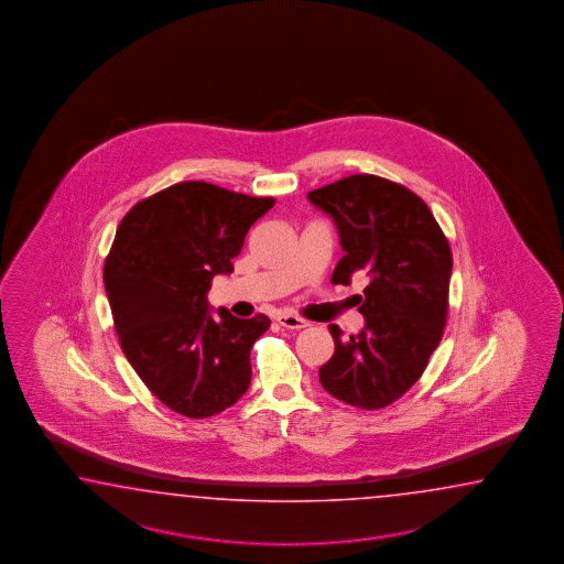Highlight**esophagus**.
Returning <instances> with one entry per match:
<instances>
[{"label":"esophagus","mask_w":564,"mask_h":564,"mask_svg":"<svg viewBox=\"0 0 564 564\" xmlns=\"http://www.w3.org/2000/svg\"><path fill=\"white\" fill-rule=\"evenodd\" d=\"M276 321L280 323V326L290 328V330H300V328H306V326H308V321H304V318H300V316H294V314H280Z\"/></svg>","instance_id":"1"}]
</instances>
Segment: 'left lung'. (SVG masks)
I'll return each instance as SVG.
<instances>
[{
	"mask_svg": "<svg viewBox=\"0 0 564 564\" xmlns=\"http://www.w3.org/2000/svg\"><path fill=\"white\" fill-rule=\"evenodd\" d=\"M308 199L335 219L345 256L333 284L355 272L371 278L359 296L365 330L343 336L330 324L335 355L321 383L338 401L383 409L417 383L444 336L452 248L420 195L379 175H348Z\"/></svg>",
	"mask_w": 564,
	"mask_h": 564,
	"instance_id": "1",
	"label": "left lung"
}]
</instances>
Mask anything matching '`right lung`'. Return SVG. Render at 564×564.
I'll return each mask as SVG.
<instances>
[{
  "mask_svg": "<svg viewBox=\"0 0 564 564\" xmlns=\"http://www.w3.org/2000/svg\"><path fill=\"white\" fill-rule=\"evenodd\" d=\"M274 197L181 181L132 205L105 260V288L120 348L153 395L204 420L231 408L252 379L250 350L265 314L207 312L216 274L234 272L248 229Z\"/></svg>",
  "mask_w": 564,
  "mask_h": 564,
  "instance_id": "obj_1",
  "label": "right lung"
}]
</instances>
